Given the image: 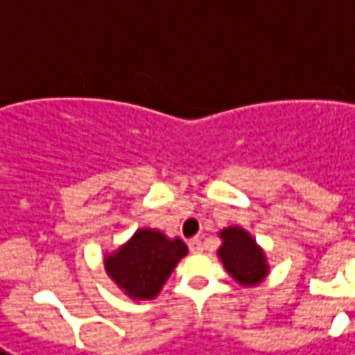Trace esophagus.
Listing matches in <instances>:
<instances>
[{
  "instance_id": "1",
  "label": "esophagus",
  "mask_w": 355,
  "mask_h": 355,
  "mask_svg": "<svg viewBox=\"0 0 355 355\" xmlns=\"http://www.w3.org/2000/svg\"><path fill=\"white\" fill-rule=\"evenodd\" d=\"M188 248H190L192 254H200V252H203L202 240H200V238H192V240L188 242Z\"/></svg>"
}]
</instances>
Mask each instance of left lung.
<instances>
[{
	"label": "left lung",
	"instance_id": "left-lung-1",
	"mask_svg": "<svg viewBox=\"0 0 355 355\" xmlns=\"http://www.w3.org/2000/svg\"><path fill=\"white\" fill-rule=\"evenodd\" d=\"M220 238L223 246L219 248V257L225 269L246 286H254L261 281L267 275V263L254 238L238 227L225 229Z\"/></svg>",
	"mask_w": 355,
	"mask_h": 355
}]
</instances>
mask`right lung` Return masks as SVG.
Listing matches in <instances>:
<instances>
[{
  "mask_svg": "<svg viewBox=\"0 0 355 355\" xmlns=\"http://www.w3.org/2000/svg\"><path fill=\"white\" fill-rule=\"evenodd\" d=\"M180 238L169 240L159 230H138L132 240L105 259V271L136 300H152L186 255Z\"/></svg>",
  "mask_w": 355,
  "mask_h": 355,
  "instance_id": "right-lung-1",
  "label": "right lung"
}]
</instances>
